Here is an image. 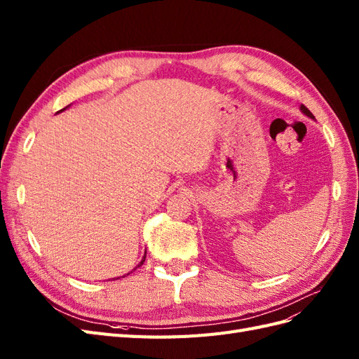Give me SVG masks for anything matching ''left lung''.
I'll list each match as a JSON object with an SVG mask.
<instances>
[{
  "label": "left lung",
  "mask_w": 359,
  "mask_h": 359,
  "mask_svg": "<svg viewBox=\"0 0 359 359\" xmlns=\"http://www.w3.org/2000/svg\"><path fill=\"white\" fill-rule=\"evenodd\" d=\"M301 112H302L304 115H307V116H310V118H314V116H313V114H311V112H310V111L307 109V107H306V106H304V104H301Z\"/></svg>",
  "instance_id": "8db88e82"
}]
</instances>
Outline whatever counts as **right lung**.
<instances>
[{
    "mask_svg": "<svg viewBox=\"0 0 359 359\" xmlns=\"http://www.w3.org/2000/svg\"><path fill=\"white\" fill-rule=\"evenodd\" d=\"M67 107H69V106H67ZM64 109H66V107H64ZM64 109H61V111H60V112H62V111H64ZM145 253H147V252H145ZM144 262H145V256H144V257H142V260H140V264H139V265H137V266H140V265H142V264H144ZM128 274H130V273H128ZM123 277H124V276H123ZM118 278H119V277H118Z\"/></svg>",
    "mask_w": 359,
    "mask_h": 359,
    "instance_id": "right-lung-1",
    "label": "right lung"
}]
</instances>
